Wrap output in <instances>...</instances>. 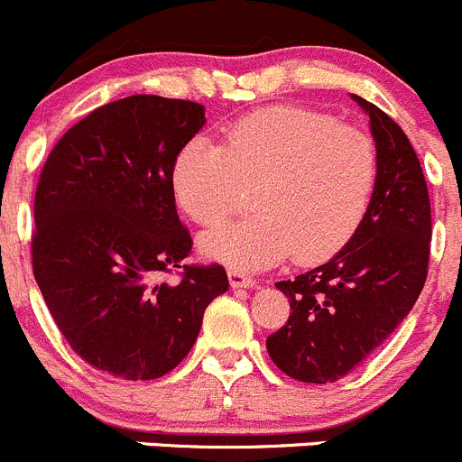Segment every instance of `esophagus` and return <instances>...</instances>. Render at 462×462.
<instances>
[{"mask_svg":"<svg viewBox=\"0 0 462 462\" xmlns=\"http://www.w3.org/2000/svg\"><path fill=\"white\" fill-rule=\"evenodd\" d=\"M229 282L231 287H254V278L242 269H229Z\"/></svg>","mask_w":462,"mask_h":462,"instance_id":"1","label":"esophagus"}]
</instances>
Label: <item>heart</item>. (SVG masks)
I'll return each instance as SVG.
<instances>
[{"mask_svg": "<svg viewBox=\"0 0 462 462\" xmlns=\"http://www.w3.org/2000/svg\"><path fill=\"white\" fill-rule=\"evenodd\" d=\"M375 177L366 132L317 109L276 105L231 123L225 145L189 141L172 166V189L190 220L217 226L254 186V216L207 233L202 251L231 269H263L291 251L299 263H321L344 249L366 216Z\"/></svg>", "mask_w": 462, "mask_h": 462, "instance_id": "obj_1", "label": "heart"}]
</instances>
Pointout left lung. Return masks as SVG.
I'll return each mask as SVG.
<instances>
[{
	"mask_svg": "<svg viewBox=\"0 0 462 462\" xmlns=\"http://www.w3.org/2000/svg\"><path fill=\"white\" fill-rule=\"evenodd\" d=\"M371 118L377 177L357 233L326 264L276 282L290 319L267 337L285 375L328 384L348 375L404 321L429 272L431 204L422 166L402 127L353 96Z\"/></svg>",
	"mask_w": 462,
	"mask_h": 462,
	"instance_id": "obj_1",
	"label": "left lung"
}]
</instances>
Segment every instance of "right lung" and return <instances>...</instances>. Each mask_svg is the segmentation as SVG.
<instances>
[{
    "instance_id": "right-lung-1",
    "label": "right lung",
    "mask_w": 462,
    "mask_h": 462,
    "mask_svg": "<svg viewBox=\"0 0 462 462\" xmlns=\"http://www.w3.org/2000/svg\"><path fill=\"white\" fill-rule=\"evenodd\" d=\"M204 123L193 100L127 96L69 127L40 172L33 276L71 350L123 380L171 373L229 287L222 264L186 263L175 207L172 166Z\"/></svg>"
}]
</instances>
